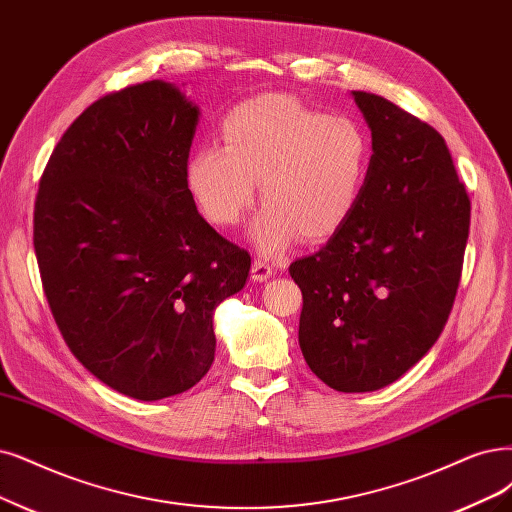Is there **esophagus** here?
<instances>
[{
    "label": "esophagus",
    "instance_id": "34e87169",
    "mask_svg": "<svg viewBox=\"0 0 512 512\" xmlns=\"http://www.w3.org/2000/svg\"><path fill=\"white\" fill-rule=\"evenodd\" d=\"M272 272H274V268H272L270 261L261 259V257H257V259L253 261V266H251V278H253V280H257V282L268 280V278L272 276Z\"/></svg>",
    "mask_w": 512,
    "mask_h": 512
}]
</instances>
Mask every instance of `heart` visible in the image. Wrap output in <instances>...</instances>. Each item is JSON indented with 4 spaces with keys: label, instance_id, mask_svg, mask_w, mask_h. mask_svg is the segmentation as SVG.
Masks as SVG:
<instances>
[{
    "label": "heart",
    "instance_id": "1",
    "mask_svg": "<svg viewBox=\"0 0 512 512\" xmlns=\"http://www.w3.org/2000/svg\"><path fill=\"white\" fill-rule=\"evenodd\" d=\"M365 130L325 116L289 94H259L227 111L221 147L189 154L185 185L198 211L217 227H232L255 200L266 204L251 223L257 251L274 257L299 234L310 242L342 230L369 175Z\"/></svg>",
    "mask_w": 512,
    "mask_h": 512
}]
</instances>
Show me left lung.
<instances>
[{
	"instance_id": "8db88e82",
	"label": "left lung",
	"mask_w": 512,
	"mask_h": 512,
	"mask_svg": "<svg viewBox=\"0 0 512 512\" xmlns=\"http://www.w3.org/2000/svg\"><path fill=\"white\" fill-rule=\"evenodd\" d=\"M373 154L356 211L291 263L304 295L299 348L339 392L399 380L437 342L456 299L470 200L445 139L384 97L352 90Z\"/></svg>"
}]
</instances>
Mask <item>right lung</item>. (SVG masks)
<instances>
[{
    "instance_id": "1",
    "label": "right lung",
    "mask_w": 512,
    "mask_h": 512,
    "mask_svg": "<svg viewBox=\"0 0 512 512\" xmlns=\"http://www.w3.org/2000/svg\"><path fill=\"white\" fill-rule=\"evenodd\" d=\"M200 107L151 80L92 103L54 147L35 200L44 293L69 350L139 401L196 386L213 314L251 255L219 236L185 185Z\"/></svg>"
}]
</instances>
